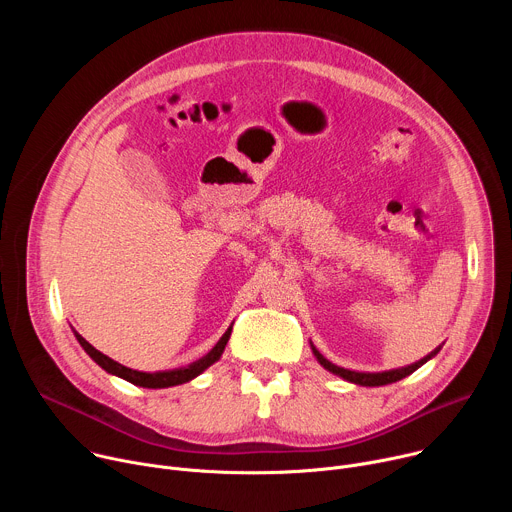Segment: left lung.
<instances>
[{
	"instance_id": "left-lung-1",
	"label": "left lung",
	"mask_w": 512,
	"mask_h": 512,
	"mask_svg": "<svg viewBox=\"0 0 512 512\" xmlns=\"http://www.w3.org/2000/svg\"><path fill=\"white\" fill-rule=\"evenodd\" d=\"M310 346H312V352H314L316 360L322 364V367H324L326 371H330L332 375H338L340 379H344V381H348V383L360 385V387H383V385L397 383V381L409 377L411 373H415L419 367H423V364H425L427 360H431L437 352H440V348H442V346H437V348L431 350L427 356H423V358H419L417 362L407 364V367H401V369H391V371H383V373H358V371H350V369L338 367V364H334V362H330L328 358H324V356L316 350V346H314L312 342H310Z\"/></svg>"
}]
</instances>
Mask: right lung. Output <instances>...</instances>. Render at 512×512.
Segmentation results:
<instances>
[{
    "instance_id": "1",
    "label": "right lung",
    "mask_w": 512,
    "mask_h": 512,
    "mask_svg": "<svg viewBox=\"0 0 512 512\" xmlns=\"http://www.w3.org/2000/svg\"><path fill=\"white\" fill-rule=\"evenodd\" d=\"M231 330L233 326L227 328V332L221 336V340H218L202 358L186 364V367H180V369H172V371H156V373H143V371H135V369H129V367H123V364H119L117 360L109 358L107 354L99 352L93 344H89L79 332H75L79 344L83 346V350L99 364V367L103 371H107L109 375H115L135 387H143V389H168V387H176V385H182V383H188L192 379H196L198 375H202L210 364H214L218 358L223 356L225 352V346L231 338Z\"/></svg>"
}]
</instances>
